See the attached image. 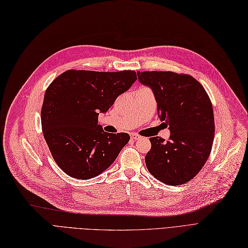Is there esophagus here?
I'll return each mask as SVG.
<instances>
[{"label":"esophagus","mask_w":248,"mask_h":248,"mask_svg":"<svg viewBox=\"0 0 248 248\" xmlns=\"http://www.w3.org/2000/svg\"><path fill=\"white\" fill-rule=\"evenodd\" d=\"M141 138V136L138 134H131V139L132 140H139Z\"/></svg>","instance_id":"esophagus-1"}]
</instances>
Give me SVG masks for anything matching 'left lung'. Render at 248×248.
I'll return each instance as SVG.
<instances>
[{"label":"left lung","mask_w":248,"mask_h":248,"mask_svg":"<svg viewBox=\"0 0 248 248\" xmlns=\"http://www.w3.org/2000/svg\"><path fill=\"white\" fill-rule=\"evenodd\" d=\"M149 86L157 102V112L170 131V139L151 137L146 167L167 185H183L205 164L215 137L212 101L193 77L172 71L137 72Z\"/></svg>","instance_id":"obj_1"}]
</instances>
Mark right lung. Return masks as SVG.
<instances>
[{"label": "right lung", "mask_w": 248, "mask_h": 248, "mask_svg": "<svg viewBox=\"0 0 248 248\" xmlns=\"http://www.w3.org/2000/svg\"><path fill=\"white\" fill-rule=\"evenodd\" d=\"M136 79L134 70L70 69L46 90L41 111L44 138L55 162L68 176L86 180L100 175L130 141L126 133L104 132L98 116Z\"/></svg>", "instance_id": "obj_1"}]
</instances>
